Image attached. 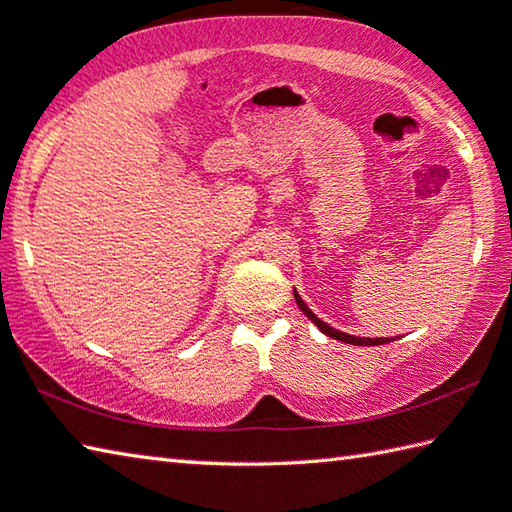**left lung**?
Returning a JSON list of instances; mask_svg holds the SVG:
<instances>
[{
  "label": "left lung",
  "mask_w": 512,
  "mask_h": 512,
  "mask_svg": "<svg viewBox=\"0 0 512 512\" xmlns=\"http://www.w3.org/2000/svg\"><path fill=\"white\" fill-rule=\"evenodd\" d=\"M295 299H297V306L301 308V312L306 314V317L317 325V328L323 332V334H328V336H332V339H336V341H343V343H350V345H383V343H389L391 339H361V336H352V334H345V332H339V330H334V328H330L328 323H323L317 314H314L306 303H303V299L297 295V290H295Z\"/></svg>",
  "instance_id": "left-lung-1"
}]
</instances>
